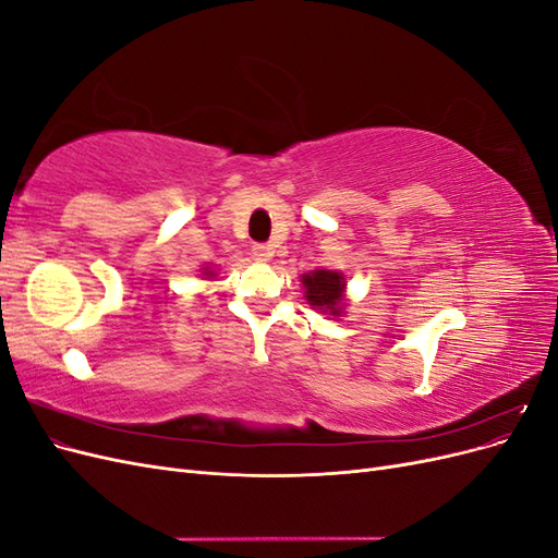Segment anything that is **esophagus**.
<instances>
[{"mask_svg":"<svg viewBox=\"0 0 558 558\" xmlns=\"http://www.w3.org/2000/svg\"><path fill=\"white\" fill-rule=\"evenodd\" d=\"M251 253H253V258L260 260V263H267L269 258H272V248H269L267 244H253Z\"/></svg>","mask_w":558,"mask_h":558,"instance_id":"34e87169","label":"esophagus"}]
</instances>
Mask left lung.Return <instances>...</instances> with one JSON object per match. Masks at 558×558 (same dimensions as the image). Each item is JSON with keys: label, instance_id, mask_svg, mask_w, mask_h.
Instances as JSON below:
<instances>
[{"label": "left lung", "instance_id": "8db88e82", "mask_svg": "<svg viewBox=\"0 0 558 558\" xmlns=\"http://www.w3.org/2000/svg\"><path fill=\"white\" fill-rule=\"evenodd\" d=\"M305 283V298L312 307L320 312H330L332 316L342 314V298H344V277L330 269H316L302 277Z\"/></svg>", "mask_w": 558, "mask_h": 558}]
</instances>
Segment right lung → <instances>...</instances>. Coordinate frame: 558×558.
Instances as JSON below:
<instances>
[{
	"mask_svg": "<svg viewBox=\"0 0 558 558\" xmlns=\"http://www.w3.org/2000/svg\"><path fill=\"white\" fill-rule=\"evenodd\" d=\"M209 275H211V272H209Z\"/></svg>",
	"mask_w": 558,
	"mask_h": 558,
	"instance_id": "right-lung-1",
	"label": "right lung"
}]
</instances>
